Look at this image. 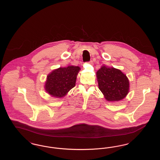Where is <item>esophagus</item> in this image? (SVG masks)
<instances>
[{
    "label": "esophagus",
    "mask_w": 160,
    "mask_h": 160,
    "mask_svg": "<svg viewBox=\"0 0 160 160\" xmlns=\"http://www.w3.org/2000/svg\"><path fill=\"white\" fill-rule=\"evenodd\" d=\"M89 63H91V64H93V61L91 60V61H90L89 62Z\"/></svg>",
    "instance_id": "esophagus-1"
}]
</instances>
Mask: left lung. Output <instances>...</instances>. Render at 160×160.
<instances>
[{
  "mask_svg": "<svg viewBox=\"0 0 160 160\" xmlns=\"http://www.w3.org/2000/svg\"><path fill=\"white\" fill-rule=\"evenodd\" d=\"M99 90L108 101L124 98L129 91V81L119 69L102 66L97 72Z\"/></svg>",
  "mask_w": 160,
  "mask_h": 160,
  "instance_id": "1",
  "label": "left lung"
}]
</instances>
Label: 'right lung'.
Here are the masks:
<instances>
[{
    "label": "right lung",
    "mask_w": 160,
    "mask_h": 160,
    "mask_svg": "<svg viewBox=\"0 0 160 160\" xmlns=\"http://www.w3.org/2000/svg\"><path fill=\"white\" fill-rule=\"evenodd\" d=\"M80 69L78 67L68 66L54 70L47 76L45 85L46 91L55 97L65 96L75 86Z\"/></svg>",
    "instance_id": "right-lung-1"
}]
</instances>
